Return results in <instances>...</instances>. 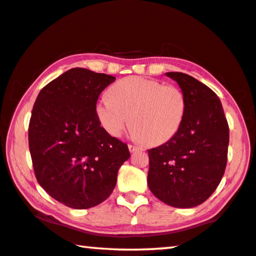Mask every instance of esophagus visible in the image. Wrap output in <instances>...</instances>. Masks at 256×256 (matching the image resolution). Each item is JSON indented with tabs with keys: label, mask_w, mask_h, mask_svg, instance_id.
I'll use <instances>...</instances> for the list:
<instances>
[{
	"label": "esophagus",
	"mask_w": 256,
	"mask_h": 256,
	"mask_svg": "<svg viewBox=\"0 0 256 256\" xmlns=\"http://www.w3.org/2000/svg\"><path fill=\"white\" fill-rule=\"evenodd\" d=\"M128 150L130 152H134L136 150H142V148L138 147V146H134V144H128Z\"/></svg>",
	"instance_id": "1"
}]
</instances>
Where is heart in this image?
Masks as SVG:
<instances>
[{
  "label": "heart",
  "instance_id": "obj_1",
  "mask_svg": "<svg viewBox=\"0 0 256 256\" xmlns=\"http://www.w3.org/2000/svg\"><path fill=\"white\" fill-rule=\"evenodd\" d=\"M186 100L184 91L160 80L131 76L118 80L96 106V117L112 136H120L132 123V136L150 144L173 139L184 123Z\"/></svg>",
  "mask_w": 256,
  "mask_h": 256
}]
</instances>
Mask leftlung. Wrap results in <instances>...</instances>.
<instances>
[{"label":"left lung","mask_w":256,"mask_h":256,"mask_svg":"<svg viewBox=\"0 0 256 256\" xmlns=\"http://www.w3.org/2000/svg\"><path fill=\"white\" fill-rule=\"evenodd\" d=\"M178 82L186 100L179 132L148 150V186L173 208L200 205L218 188L228 157L229 126L216 92L184 72H166Z\"/></svg>","instance_id":"1"}]
</instances>
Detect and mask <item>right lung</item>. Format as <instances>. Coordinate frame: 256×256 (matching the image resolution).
Instances as JSON below:
<instances>
[{"instance_id": "right-lung-1", "label": "right lung", "mask_w": 256, "mask_h": 256, "mask_svg": "<svg viewBox=\"0 0 256 256\" xmlns=\"http://www.w3.org/2000/svg\"><path fill=\"white\" fill-rule=\"evenodd\" d=\"M116 78L72 68L44 86L34 104L28 144L40 186L68 208L85 210L110 196L128 144L101 126L96 106Z\"/></svg>"}]
</instances>
